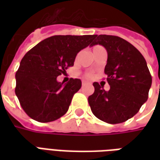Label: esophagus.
Segmentation results:
<instances>
[{"mask_svg":"<svg viewBox=\"0 0 160 160\" xmlns=\"http://www.w3.org/2000/svg\"><path fill=\"white\" fill-rule=\"evenodd\" d=\"M88 83L87 80H82V86H85V85H87Z\"/></svg>","mask_w":160,"mask_h":160,"instance_id":"34e87169","label":"esophagus"}]
</instances>
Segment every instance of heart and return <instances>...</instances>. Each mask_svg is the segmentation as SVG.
<instances>
[{
    "instance_id": "1",
    "label": "heart",
    "mask_w": 160,
    "mask_h": 160,
    "mask_svg": "<svg viewBox=\"0 0 160 160\" xmlns=\"http://www.w3.org/2000/svg\"><path fill=\"white\" fill-rule=\"evenodd\" d=\"M86 76L88 77V78H91V77H92V73H86Z\"/></svg>"
}]
</instances>
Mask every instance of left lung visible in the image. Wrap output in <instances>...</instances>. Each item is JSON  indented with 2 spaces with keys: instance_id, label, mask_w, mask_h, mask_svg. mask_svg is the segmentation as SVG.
Wrapping results in <instances>:
<instances>
[{
  "instance_id": "8db88e82",
  "label": "left lung",
  "mask_w": 160,
  "mask_h": 160,
  "mask_svg": "<svg viewBox=\"0 0 160 160\" xmlns=\"http://www.w3.org/2000/svg\"><path fill=\"white\" fill-rule=\"evenodd\" d=\"M100 44L107 50L104 73L110 90L94 82L88 98L93 115L105 122L121 123L133 118L148 98L152 76L147 62L134 46L122 38L93 35L92 46Z\"/></svg>"
}]
</instances>
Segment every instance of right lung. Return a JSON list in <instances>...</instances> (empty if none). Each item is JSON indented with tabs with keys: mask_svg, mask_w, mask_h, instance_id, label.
<instances>
[{
	"mask_svg": "<svg viewBox=\"0 0 160 160\" xmlns=\"http://www.w3.org/2000/svg\"><path fill=\"white\" fill-rule=\"evenodd\" d=\"M92 40L93 35H56L38 42L24 56L15 74V93L30 118L49 122L66 114L81 80L71 78L63 84L56 78L73 66L77 54Z\"/></svg>",
	"mask_w": 160,
	"mask_h": 160,
	"instance_id": "1",
	"label": "right lung"
}]
</instances>
